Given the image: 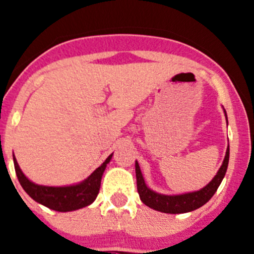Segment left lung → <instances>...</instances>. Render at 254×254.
<instances>
[{"instance_id":"obj_1","label":"left lung","mask_w":254,"mask_h":254,"mask_svg":"<svg viewBox=\"0 0 254 254\" xmlns=\"http://www.w3.org/2000/svg\"><path fill=\"white\" fill-rule=\"evenodd\" d=\"M224 114H225L226 122H228V116H226L225 109H224ZM229 152L230 151H229L228 146L225 158H224V161L220 169L217 170L216 176L211 179L205 187L198 190H193V192H186V193L178 194L159 193V192H155L154 190L147 187L146 182L143 179L142 173H141L140 165H138L137 160H136L134 168H136L137 190L141 201L146 206H149L150 208H152V210L165 212V214H186V212L197 210V208H199L201 206H203L206 202L210 201V198L214 196L219 186L221 185V182H223L224 177H225L226 169H228Z\"/></svg>"}]
</instances>
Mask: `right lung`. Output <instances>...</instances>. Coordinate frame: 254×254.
I'll return each mask as SVG.
<instances>
[{
    "label": "right lung",
    "instance_id": "1",
    "mask_svg": "<svg viewBox=\"0 0 254 254\" xmlns=\"http://www.w3.org/2000/svg\"><path fill=\"white\" fill-rule=\"evenodd\" d=\"M112 156L113 154L109 155L104 163L99 168H96L86 179L68 186L37 185L22 173L15 155H13V164L20 185L35 202L58 212H68V211L86 207L95 201L96 196L99 193L102 177L107 164L112 160Z\"/></svg>",
    "mask_w": 254,
    "mask_h": 254
}]
</instances>
